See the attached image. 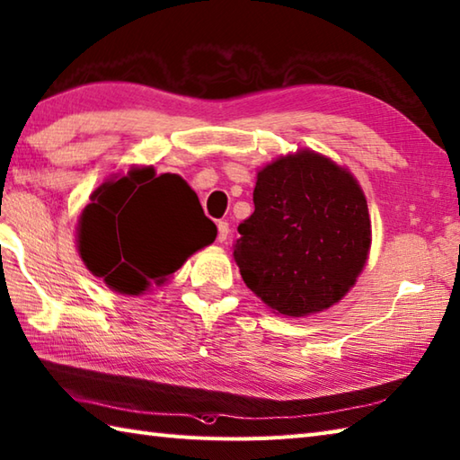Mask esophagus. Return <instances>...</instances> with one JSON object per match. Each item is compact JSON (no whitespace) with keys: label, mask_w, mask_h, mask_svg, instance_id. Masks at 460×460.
Instances as JSON below:
<instances>
[{"label":"esophagus","mask_w":460,"mask_h":460,"mask_svg":"<svg viewBox=\"0 0 460 460\" xmlns=\"http://www.w3.org/2000/svg\"><path fill=\"white\" fill-rule=\"evenodd\" d=\"M227 237H229V223L219 221L217 223V239L223 243V241H227Z\"/></svg>","instance_id":"34e87169"}]
</instances>
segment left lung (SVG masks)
<instances>
[{"instance_id":"1","label":"left lung","mask_w":460,"mask_h":460,"mask_svg":"<svg viewBox=\"0 0 460 460\" xmlns=\"http://www.w3.org/2000/svg\"><path fill=\"white\" fill-rule=\"evenodd\" d=\"M255 211L233 245L243 281L267 307L305 317L339 303L371 249L361 185L345 167L301 149L257 173Z\"/></svg>"}]
</instances>
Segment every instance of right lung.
Returning <instances> with one entry per match:
<instances>
[{
    "label": "right lung",
    "instance_id": "1",
    "mask_svg": "<svg viewBox=\"0 0 460 460\" xmlns=\"http://www.w3.org/2000/svg\"><path fill=\"white\" fill-rule=\"evenodd\" d=\"M215 237L217 227L181 177L131 167L92 193L79 217L77 249L110 289L141 295L153 283H165Z\"/></svg>",
    "mask_w": 460,
    "mask_h": 460
}]
</instances>
